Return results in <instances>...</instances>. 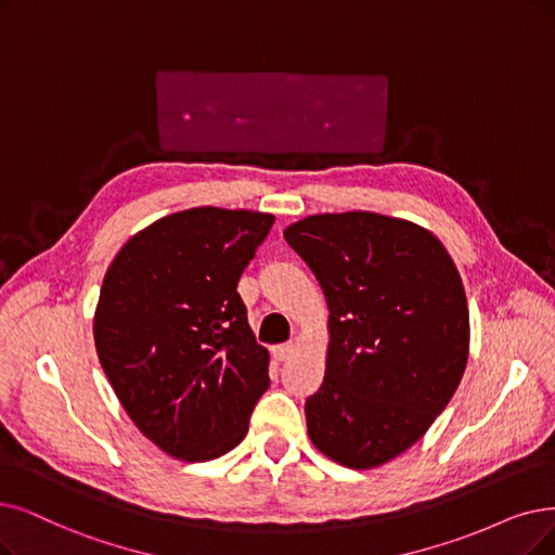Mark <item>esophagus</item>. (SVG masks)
Here are the masks:
<instances>
[{
	"label": "esophagus",
	"instance_id": "esophagus-1",
	"mask_svg": "<svg viewBox=\"0 0 555 555\" xmlns=\"http://www.w3.org/2000/svg\"><path fill=\"white\" fill-rule=\"evenodd\" d=\"M292 354H294V344H282V346H275V348H273V358H275L278 362L289 360Z\"/></svg>",
	"mask_w": 555,
	"mask_h": 555
}]
</instances>
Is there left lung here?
<instances>
[{
  "label": "left lung",
  "instance_id": "1",
  "mask_svg": "<svg viewBox=\"0 0 555 555\" xmlns=\"http://www.w3.org/2000/svg\"><path fill=\"white\" fill-rule=\"evenodd\" d=\"M284 238L330 309L323 385L305 403L307 435L341 467H380L428 433L467 369L462 278L444 243L405 218L314 214Z\"/></svg>",
  "mask_w": 555,
  "mask_h": 555
}]
</instances>
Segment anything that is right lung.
I'll return each mask as SVG.
<instances>
[{"label": "right lung", "mask_w": 555, "mask_h": 555, "mask_svg": "<svg viewBox=\"0 0 555 555\" xmlns=\"http://www.w3.org/2000/svg\"><path fill=\"white\" fill-rule=\"evenodd\" d=\"M275 216L195 207L131 236L93 317L100 364L134 426L164 453L207 462L238 447L271 354L236 284Z\"/></svg>", "instance_id": "1"}]
</instances>
